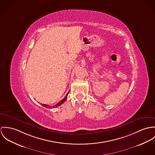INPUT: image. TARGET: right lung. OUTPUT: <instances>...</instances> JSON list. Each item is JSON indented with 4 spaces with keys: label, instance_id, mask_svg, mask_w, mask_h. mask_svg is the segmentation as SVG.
Masks as SVG:
<instances>
[{
    "label": "right lung",
    "instance_id": "right-lung-1",
    "mask_svg": "<svg viewBox=\"0 0 155 155\" xmlns=\"http://www.w3.org/2000/svg\"><path fill=\"white\" fill-rule=\"evenodd\" d=\"M69 91H68V93L67 94V95L65 96V97L62 100V101H61L60 102H59L58 103H57V104H56L55 105H54V106H49V105H48V104H41V105L42 106H43L44 107H48V108H54V107H58V106H59L60 105H61L62 104H63V103H64L65 102V101L67 100V96H68V94H69Z\"/></svg>",
    "mask_w": 155,
    "mask_h": 155
}]
</instances>
